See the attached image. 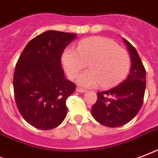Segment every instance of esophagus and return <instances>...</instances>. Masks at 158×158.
Here are the masks:
<instances>
[{
	"instance_id": "34e87169",
	"label": "esophagus",
	"mask_w": 158,
	"mask_h": 158,
	"mask_svg": "<svg viewBox=\"0 0 158 158\" xmlns=\"http://www.w3.org/2000/svg\"><path fill=\"white\" fill-rule=\"evenodd\" d=\"M76 91L79 92V93H85V92H86V90L84 89H81V88H77Z\"/></svg>"
}]
</instances>
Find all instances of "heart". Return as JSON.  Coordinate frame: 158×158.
I'll list each match as a JSON object with an SVG mask.
<instances>
[{"label": "heart", "mask_w": 158, "mask_h": 158, "mask_svg": "<svg viewBox=\"0 0 158 158\" xmlns=\"http://www.w3.org/2000/svg\"><path fill=\"white\" fill-rule=\"evenodd\" d=\"M61 60L70 79L84 69L89 63V71L77 78L83 87L115 86L127 76L130 68V56L126 50L115 42L102 37H94L79 41L76 49L68 48L63 52Z\"/></svg>", "instance_id": "heart-1"}]
</instances>
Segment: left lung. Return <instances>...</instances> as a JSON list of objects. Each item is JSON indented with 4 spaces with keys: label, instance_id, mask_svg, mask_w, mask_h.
Masks as SVG:
<instances>
[{
    "label": "left lung",
    "instance_id": "left-lung-1",
    "mask_svg": "<svg viewBox=\"0 0 158 158\" xmlns=\"http://www.w3.org/2000/svg\"><path fill=\"white\" fill-rule=\"evenodd\" d=\"M131 59L130 74L119 85L106 91L98 92V100L92 107V115L102 125L120 127L137 115L142 106L146 89V70L137 51L126 39Z\"/></svg>",
    "mask_w": 158,
    "mask_h": 158
}]
</instances>
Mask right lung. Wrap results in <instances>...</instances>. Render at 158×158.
<instances>
[{"instance_id":"add662e5","label":"right lung","mask_w":158,"mask_h":158,"mask_svg":"<svg viewBox=\"0 0 158 158\" xmlns=\"http://www.w3.org/2000/svg\"><path fill=\"white\" fill-rule=\"evenodd\" d=\"M76 34L49 30L26 45L16 64L13 86L16 105L24 120L40 130L60 125L66 99L75 84L65 79L60 59Z\"/></svg>"}]
</instances>
